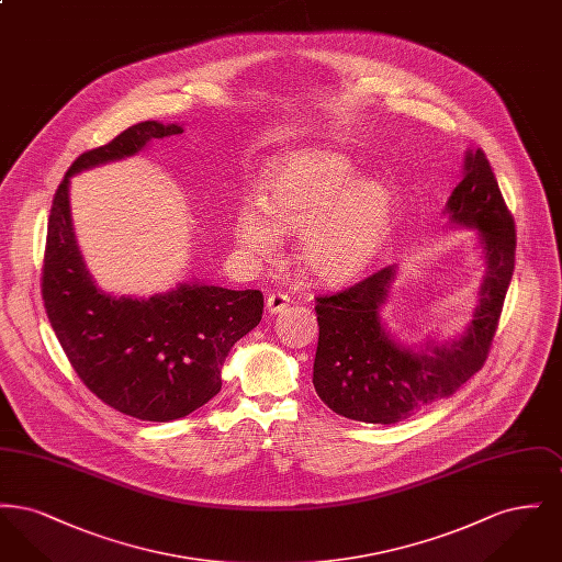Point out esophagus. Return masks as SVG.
<instances>
[{
  "label": "esophagus",
  "mask_w": 562,
  "mask_h": 562,
  "mask_svg": "<svg viewBox=\"0 0 562 562\" xmlns=\"http://www.w3.org/2000/svg\"><path fill=\"white\" fill-rule=\"evenodd\" d=\"M291 305V299L286 294L271 293L268 294V301H266V307H268L269 314L276 316V314H282L286 307Z\"/></svg>",
  "instance_id": "1"
}]
</instances>
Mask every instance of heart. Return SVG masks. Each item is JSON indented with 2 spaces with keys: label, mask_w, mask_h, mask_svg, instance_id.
<instances>
[{
  "label": "heart",
  "mask_w": 562,
  "mask_h": 562,
  "mask_svg": "<svg viewBox=\"0 0 562 562\" xmlns=\"http://www.w3.org/2000/svg\"><path fill=\"white\" fill-rule=\"evenodd\" d=\"M259 206L244 204L236 241L255 259L278 255L280 236L301 232L299 257L324 284H341L369 268L394 223L392 191L339 149L296 151L263 172Z\"/></svg>",
  "instance_id": "b5f03b06"
}]
</instances>
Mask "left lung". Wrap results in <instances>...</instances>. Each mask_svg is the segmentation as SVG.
I'll return each mask as SVG.
<instances>
[{
	"label": "left lung",
	"instance_id": "1",
	"mask_svg": "<svg viewBox=\"0 0 562 562\" xmlns=\"http://www.w3.org/2000/svg\"><path fill=\"white\" fill-rule=\"evenodd\" d=\"M445 216L451 227L476 232L482 273L474 318L454 339L426 337L408 344L383 321L396 266L379 269L335 294L316 296L318 349L314 387L341 417L390 426L431 402L453 396L488 356L514 273V218L481 149L463 156V179Z\"/></svg>",
	"mask_w": 562,
	"mask_h": 562
}]
</instances>
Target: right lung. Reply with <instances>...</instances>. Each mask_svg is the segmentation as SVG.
I'll return each instance as SVG.
<instances>
[{"instance_id": "obj_1", "label": "right lung", "mask_w": 562, "mask_h": 562, "mask_svg": "<svg viewBox=\"0 0 562 562\" xmlns=\"http://www.w3.org/2000/svg\"><path fill=\"white\" fill-rule=\"evenodd\" d=\"M181 133L179 124L140 122L71 164L54 195L42 273L48 321L86 387L111 408L158 424L181 419L218 394L225 358L261 322L263 293L198 278L149 299L105 293L81 257L69 186L81 170Z\"/></svg>"}]
</instances>
